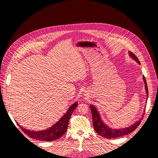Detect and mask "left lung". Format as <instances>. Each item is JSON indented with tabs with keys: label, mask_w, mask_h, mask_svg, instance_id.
<instances>
[{
	"label": "left lung",
	"mask_w": 158,
	"mask_h": 158,
	"mask_svg": "<svg viewBox=\"0 0 158 158\" xmlns=\"http://www.w3.org/2000/svg\"><path fill=\"white\" fill-rule=\"evenodd\" d=\"M128 53H129V56L133 59H134L135 61L137 62L139 64H140L139 60L138 59V58L137 57V56L135 54H133L132 52H131L130 51L128 52ZM143 82L145 83V91H146V93H147L146 100H148V85H147L146 80H145L144 76H143ZM146 102H147V101H146ZM145 107H146V106H145ZM90 110H91V112L92 114L93 125H94V128L95 131L98 133V134H99L101 137L107 138V139H113V138L119 137L121 136L127 135V134H128V133H130L131 132L133 131L140 125V123L141 122V120L142 119V118L143 116V114H145L144 113L145 111H144L143 114L142 115V117L139 119V120L137 121L135 123L132 124L130 127L116 129V128H111L110 127H109L106 124H105L103 122V121L101 119V115H100L99 111H98V110H97V108L95 106H94L93 105H90Z\"/></svg>",
	"instance_id": "1"
}]
</instances>
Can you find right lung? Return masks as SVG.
I'll use <instances>...</instances> for the list:
<instances>
[{"mask_svg":"<svg viewBox=\"0 0 158 158\" xmlns=\"http://www.w3.org/2000/svg\"><path fill=\"white\" fill-rule=\"evenodd\" d=\"M78 106V102H76L73 104L68 110L66 113L60 118V119L53 125L51 127L40 131H33L27 130L17 124L21 128L22 131L27 134L29 137L41 141H54L60 137H62L66 133L69 118Z\"/></svg>","mask_w":158,"mask_h":158,"instance_id":"add662e5","label":"right lung"}]
</instances>
